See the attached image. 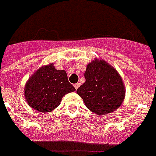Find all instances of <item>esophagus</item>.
Wrapping results in <instances>:
<instances>
[{
	"instance_id": "esophagus-1",
	"label": "esophagus",
	"mask_w": 156,
	"mask_h": 156,
	"mask_svg": "<svg viewBox=\"0 0 156 156\" xmlns=\"http://www.w3.org/2000/svg\"><path fill=\"white\" fill-rule=\"evenodd\" d=\"M80 87V83H76V84H75V85H74V87L76 88V90L78 89V87Z\"/></svg>"
}]
</instances>
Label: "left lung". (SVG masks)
<instances>
[{"mask_svg": "<svg viewBox=\"0 0 156 156\" xmlns=\"http://www.w3.org/2000/svg\"><path fill=\"white\" fill-rule=\"evenodd\" d=\"M86 81L76 92L90 111L102 115L112 112L124 100L125 87L118 71L104 59H94L87 66Z\"/></svg>", "mask_w": 156, "mask_h": 156, "instance_id": "left-lung-1", "label": "left lung"}]
</instances>
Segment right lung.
Returning <instances> with one entry per match:
<instances>
[{
    "mask_svg": "<svg viewBox=\"0 0 156 156\" xmlns=\"http://www.w3.org/2000/svg\"><path fill=\"white\" fill-rule=\"evenodd\" d=\"M65 70H57L53 64L42 66L28 79L24 96L29 107L48 113L58 107L62 98L75 91Z\"/></svg>",
    "mask_w": 156,
    "mask_h": 156,
    "instance_id": "add662e5",
    "label": "right lung"
}]
</instances>
